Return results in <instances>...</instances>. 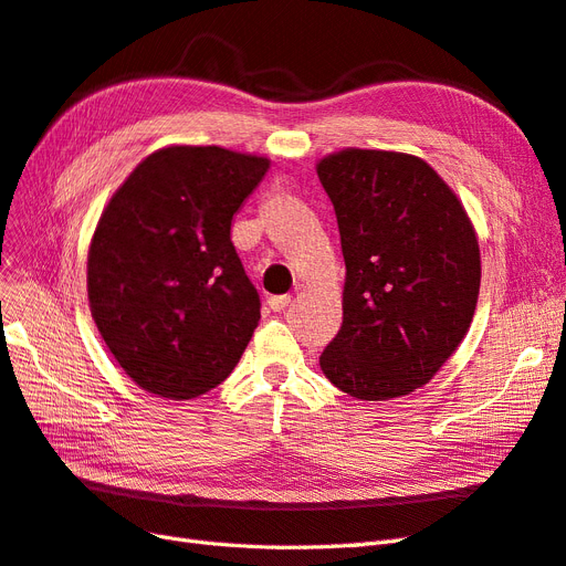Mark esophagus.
I'll return each mask as SVG.
<instances>
[{"label":"esophagus","instance_id":"1","mask_svg":"<svg viewBox=\"0 0 566 566\" xmlns=\"http://www.w3.org/2000/svg\"><path fill=\"white\" fill-rule=\"evenodd\" d=\"M287 304H290V295H273V297H269V306H271L273 312H283Z\"/></svg>","mask_w":566,"mask_h":566}]
</instances>
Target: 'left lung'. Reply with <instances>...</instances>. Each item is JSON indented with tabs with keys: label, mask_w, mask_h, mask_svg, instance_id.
<instances>
[{
	"label": "left lung",
	"mask_w": 566,
	"mask_h": 566,
	"mask_svg": "<svg viewBox=\"0 0 566 566\" xmlns=\"http://www.w3.org/2000/svg\"><path fill=\"white\" fill-rule=\"evenodd\" d=\"M316 172L347 266L342 328L321 370L356 399L403 397L470 331L482 281L474 227L449 184L408 153L345 148Z\"/></svg>",
	"instance_id": "1"
}]
</instances>
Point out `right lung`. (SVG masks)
Returning a JSON list of instances; mask_svg holds the SVG:
<instances>
[{
  "label": "right lung",
  "instance_id": "1",
  "mask_svg": "<svg viewBox=\"0 0 566 566\" xmlns=\"http://www.w3.org/2000/svg\"><path fill=\"white\" fill-rule=\"evenodd\" d=\"M269 160L219 146L150 153L101 214L87 256L96 328L142 389L193 399L224 382L260 323L231 221Z\"/></svg>",
  "mask_w": 566,
  "mask_h": 566
}]
</instances>
